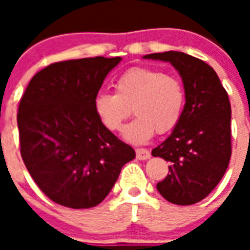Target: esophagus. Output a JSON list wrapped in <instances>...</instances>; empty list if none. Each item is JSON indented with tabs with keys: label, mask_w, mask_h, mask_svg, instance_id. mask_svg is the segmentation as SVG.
<instances>
[{
	"label": "esophagus",
	"mask_w": 250,
	"mask_h": 250,
	"mask_svg": "<svg viewBox=\"0 0 250 250\" xmlns=\"http://www.w3.org/2000/svg\"><path fill=\"white\" fill-rule=\"evenodd\" d=\"M136 158L140 161L149 160V158H150V152H149L148 149H144V148L136 149Z\"/></svg>",
	"instance_id": "obj_1"
}]
</instances>
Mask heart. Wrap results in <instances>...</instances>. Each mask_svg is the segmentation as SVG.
<instances>
[{
  "label": "heart",
  "instance_id": "b5f03b06",
  "mask_svg": "<svg viewBox=\"0 0 250 250\" xmlns=\"http://www.w3.org/2000/svg\"><path fill=\"white\" fill-rule=\"evenodd\" d=\"M115 93L98 92L93 98L96 117L106 129L121 131L123 122L136 118L123 136L132 144H145L156 133H167L180 121L186 106V86L178 76L161 70L133 67L117 79Z\"/></svg>",
  "mask_w": 250,
  "mask_h": 250
}]
</instances>
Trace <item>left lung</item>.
Returning a JSON list of instances; mask_svg holds the SVG:
<instances>
[{
    "label": "left lung",
    "instance_id": "8db88e82",
    "mask_svg": "<svg viewBox=\"0 0 250 250\" xmlns=\"http://www.w3.org/2000/svg\"><path fill=\"white\" fill-rule=\"evenodd\" d=\"M145 60L170 62L186 86V106L171 135L152 150L170 162L157 189L175 205H192L223 178L231 158V105L213 67L182 52L153 53Z\"/></svg>",
    "mask_w": 250,
    "mask_h": 250
}]
</instances>
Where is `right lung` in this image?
Segmentation results:
<instances>
[{
	"instance_id": "add662e5",
	"label": "right lung",
	"mask_w": 250,
	"mask_h": 250,
	"mask_svg": "<svg viewBox=\"0 0 250 250\" xmlns=\"http://www.w3.org/2000/svg\"><path fill=\"white\" fill-rule=\"evenodd\" d=\"M121 57L49 64L29 82L18 109L21 154L52 201L88 209L105 200L135 150L100 123L93 98Z\"/></svg>"
}]
</instances>
